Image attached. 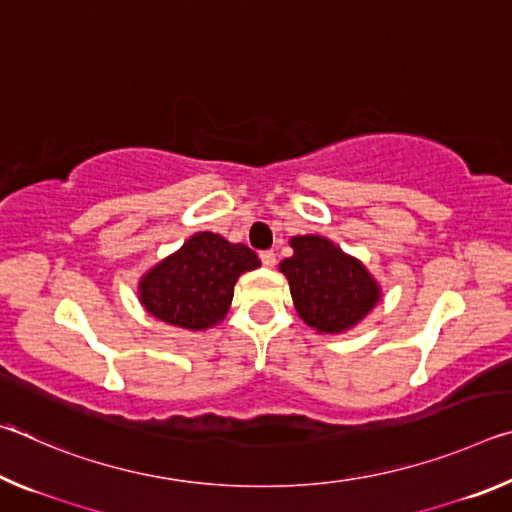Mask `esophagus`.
<instances>
[{"label": "esophagus", "instance_id": "1", "mask_svg": "<svg viewBox=\"0 0 512 512\" xmlns=\"http://www.w3.org/2000/svg\"><path fill=\"white\" fill-rule=\"evenodd\" d=\"M259 257H262V264L266 268H273L275 266V253H273V250H264V253L259 255Z\"/></svg>", "mask_w": 512, "mask_h": 512}]
</instances>
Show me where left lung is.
<instances>
[{
    "label": "left lung",
    "instance_id": "1",
    "mask_svg": "<svg viewBox=\"0 0 512 512\" xmlns=\"http://www.w3.org/2000/svg\"><path fill=\"white\" fill-rule=\"evenodd\" d=\"M293 255L280 271L289 280L293 307L318 334L350 332L381 300V287L366 264L320 235L291 237Z\"/></svg>",
    "mask_w": 512,
    "mask_h": 512
}]
</instances>
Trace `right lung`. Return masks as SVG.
Returning a JSON list of instances; mask_svg holds the SVG:
<instances>
[{
    "instance_id": "obj_1",
    "label": "right lung",
    "mask_w": 512,
    "mask_h": 512,
    "mask_svg": "<svg viewBox=\"0 0 512 512\" xmlns=\"http://www.w3.org/2000/svg\"><path fill=\"white\" fill-rule=\"evenodd\" d=\"M262 266L244 244L196 232L137 282V298L153 318L187 332H205L228 314L239 275Z\"/></svg>"
}]
</instances>
